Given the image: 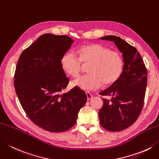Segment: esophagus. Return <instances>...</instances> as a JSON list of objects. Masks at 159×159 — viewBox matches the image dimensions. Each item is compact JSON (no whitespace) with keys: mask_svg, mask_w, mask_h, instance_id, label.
Here are the masks:
<instances>
[{"mask_svg":"<svg viewBox=\"0 0 159 159\" xmlns=\"http://www.w3.org/2000/svg\"><path fill=\"white\" fill-rule=\"evenodd\" d=\"M86 94H87V98H88V101H89L90 99H92L93 96L90 94L89 92H86Z\"/></svg>","mask_w":159,"mask_h":159,"instance_id":"esophagus-1","label":"esophagus"}]
</instances>
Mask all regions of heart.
I'll list each match as a JSON object with an SVG mask.
<instances>
[{"label":"heart","mask_w":159,"mask_h":159,"mask_svg":"<svg viewBox=\"0 0 159 159\" xmlns=\"http://www.w3.org/2000/svg\"><path fill=\"white\" fill-rule=\"evenodd\" d=\"M80 58L72 52L62 57L61 65L69 75L77 77L83 64H90L88 75L78 78L71 85L85 91H92L105 86L114 85L119 79L123 69V59L119 52L113 51L97 43L83 45L79 49Z\"/></svg>","instance_id":"obj_1"}]
</instances>
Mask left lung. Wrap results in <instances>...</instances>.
Segmentation results:
<instances>
[{"label": "left lung", "mask_w": 159, "mask_h": 159, "mask_svg": "<svg viewBox=\"0 0 159 159\" xmlns=\"http://www.w3.org/2000/svg\"><path fill=\"white\" fill-rule=\"evenodd\" d=\"M110 40L122 53L123 69L119 79L100 93L110 96L103 98V106L98 111L100 123L108 131L123 130L135 122L144 103L148 72L137 49L116 36L100 38Z\"/></svg>", "instance_id": "8db88e82"}]
</instances>
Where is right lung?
I'll use <instances>...</instances> for the list:
<instances>
[{
	"mask_svg": "<svg viewBox=\"0 0 159 159\" xmlns=\"http://www.w3.org/2000/svg\"><path fill=\"white\" fill-rule=\"evenodd\" d=\"M74 40L70 37L45 34L22 52L14 75V88L22 107L36 125L62 132L76 123L87 102L77 87L61 94L69 79L61 65Z\"/></svg>",
	"mask_w": 159,
	"mask_h": 159,
	"instance_id": "1",
	"label": "right lung"
}]
</instances>
